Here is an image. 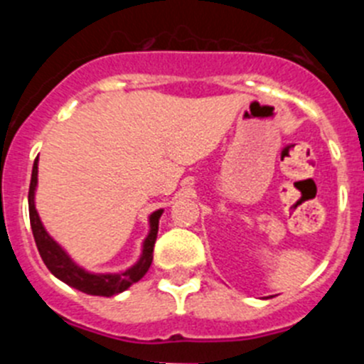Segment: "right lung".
Returning <instances> with one entry per match:
<instances>
[{"instance_id":"obj_1","label":"right lung","mask_w":364,"mask_h":364,"mask_svg":"<svg viewBox=\"0 0 364 364\" xmlns=\"http://www.w3.org/2000/svg\"><path fill=\"white\" fill-rule=\"evenodd\" d=\"M38 184V159L34 160V167H32L31 176V188H28V217H31V228L34 240H36L38 252H40L41 259H43L45 266L49 268L54 277L63 281L65 284L73 286L76 290L83 291L89 295H102V297H112L122 291H125L131 284L138 282L144 277L149 269L151 262H153V247L154 240H156V233H159V220L162 217L164 210L154 211L149 217V235L144 240L142 255L138 259V262L131 268H127L122 273H91L80 268L78 264H74L73 259L65 253L60 244L45 231L43 224L40 220V215L34 205V191H36Z\"/></svg>"}]
</instances>
